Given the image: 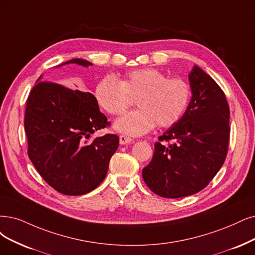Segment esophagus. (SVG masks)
I'll list each match as a JSON object with an SVG mask.
<instances>
[{"label": "esophagus", "instance_id": "esophagus-1", "mask_svg": "<svg viewBox=\"0 0 255 255\" xmlns=\"http://www.w3.org/2000/svg\"><path fill=\"white\" fill-rule=\"evenodd\" d=\"M132 142H133V139L129 137V136H127V135H121L120 136V144L121 145H126V144H130Z\"/></svg>", "mask_w": 255, "mask_h": 255}]
</instances>
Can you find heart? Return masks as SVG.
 I'll list each match as a JSON object with an SVG mask.
<instances>
[{
	"label": "heart",
	"mask_w": 255,
	"mask_h": 255,
	"mask_svg": "<svg viewBox=\"0 0 255 255\" xmlns=\"http://www.w3.org/2000/svg\"><path fill=\"white\" fill-rule=\"evenodd\" d=\"M191 90L183 79H169L156 68L131 70L121 80L106 75L96 88L100 105L109 115L121 116L136 98L138 109L130 111L115 123V128L128 135H142L158 127H170L181 119L189 104Z\"/></svg>",
	"instance_id": "obj_1"
}]
</instances>
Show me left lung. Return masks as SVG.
Wrapping results in <instances>:
<instances>
[{"instance_id": "obj_1", "label": "left lung", "mask_w": 255, "mask_h": 255, "mask_svg": "<svg viewBox=\"0 0 255 255\" xmlns=\"http://www.w3.org/2000/svg\"><path fill=\"white\" fill-rule=\"evenodd\" d=\"M191 100L183 117L156 142L143 178L155 194L177 199L201 191L219 172L229 144V105L215 81L199 66L188 74Z\"/></svg>"}]
</instances>
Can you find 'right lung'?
<instances>
[{"mask_svg":"<svg viewBox=\"0 0 255 255\" xmlns=\"http://www.w3.org/2000/svg\"><path fill=\"white\" fill-rule=\"evenodd\" d=\"M67 64L93 65L72 59L56 67ZM42 78L37 79L26 105L28 155L56 191L66 195L88 193L105 178L110 158L119 147V136L106 134L89 140L91 134L108 125L96 97L42 82Z\"/></svg>","mask_w":255,"mask_h":255,"instance_id":"add662e5","label":"right lung"}]
</instances>
